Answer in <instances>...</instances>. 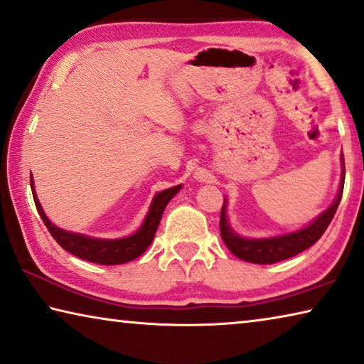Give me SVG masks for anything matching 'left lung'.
<instances>
[{
  "label": "left lung",
  "mask_w": 364,
  "mask_h": 364,
  "mask_svg": "<svg viewBox=\"0 0 364 364\" xmlns=\"http://www.w3.org/2000/svg\"><path fill=\"white\" fill-rule=\"evenodd\" d=\"M342 161H343V155H342ZM343 183H345V164H343L342 181H340V189H338L336 203L328 207L322 215L317 217L313 223L308 225V227H304L303 230H298L295 233L277 236V238H264V240L241 238V236L236 235L233 230L230 228L227 213H225V204H223L222 212H220V235H222L223 243L227 245L228 250L232 251L236 257L252 264H275V262L285 261L288 257L299 255L301 251L313 246L316 241L324 235L328 223L332 222L333 215H336L340 199H342Z\"/></svg>",
  "instance_id": "left-lung-1"
}]
</instances>
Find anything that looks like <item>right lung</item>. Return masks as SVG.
Returning <instances> with one entry per match:
<instances>
[{
	"label": "right lung",
	"mask_w": 364,
	"mask_h": 364,
	"mask_svg": "<svg viewBox=\"0 0 364 364\" xmlns=\"http://www.w3.org/2000/svg\"><path fill=\"white\" fill-rule=\"evenodd\" d=\"M31 188H32L33 200H36V207L40 213V217H42L45 227L48 228V232L63 250L71 252V255H74L76 257L84 259V261L102 264V265H117V264L129 262L132 259L139 257L142 252L151 246L155 232H157L159 228L161 213H164L166 204L170 203L173 196L180 191L181 184H178L175 188L165 189V191H161L155 196L146 220L142 223V227L137 230L134 235L126 236V238H121V240L90 238V236L71 233V232H66V230L55 227V225L48 220L47 215H45L42 205L38 203L37 194L33 191L32 178H31Z\"/></svg>",
	"instance_id": "add662e5"
}]
</instances>
